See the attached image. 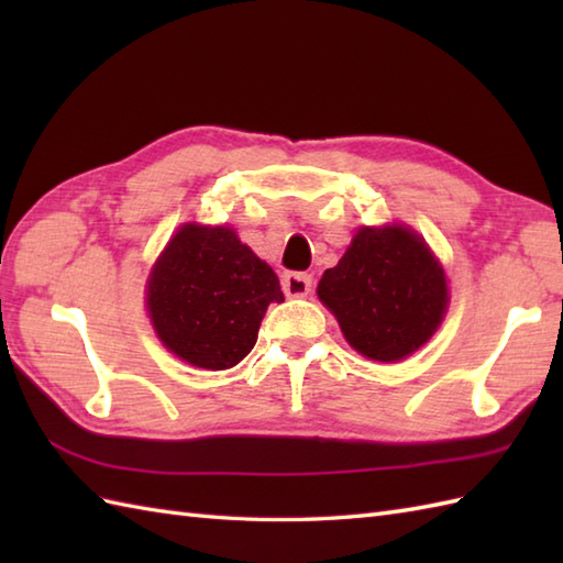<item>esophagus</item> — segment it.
Instances as JSON below:
<instances>
[{
	"label": "esophagus",
	"mask_w": 563,
	"mask_h": 563,
	"mask_svg": "<svg viewBox=\"0 0 563 563\" xmlns=\"http://www.w3.org/2000/svg\"><path fill=\"white\" fill-rule=\"evenodd\" d=\"M283 290L288 297H305L309 290H312V275L309 273H285Z\"/></svg>",
	"instance_id": "obj_1"
}]
</instances>
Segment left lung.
Returning a JSON list of instances; mask_svg holds the SVG:
<instances>
[{
  "instance_id": "obj_1",
  "label": "left lung",
  "mask_w": 563,
  "mask_h": 563,
  "mask_svg": "<svg viewBox=\"0 0 563 563\" xmlns=\"http://www.w3.org/2000/svg\"><path fill=\"white\" fill-rule=\"evenodd\" d=\"M361 355L397 363L421 349L448 312V280L423 236L404 224L361 227L317 285Z\"/></svg>"
}]
</instances>
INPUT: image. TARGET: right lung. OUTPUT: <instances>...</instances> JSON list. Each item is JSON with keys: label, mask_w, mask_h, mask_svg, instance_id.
I'll use <instances>...</instances> for the list:
<instances>
[{"label": "right lung", "mask_w": 563, "mask_h": 563, "mask_svg": "<svg viewBox=\"0 0 563 563\" xmlns=\"http://www.w3.org/2000/svg\"><path fill=\"white\" fill-rule=\"evenodd\" d=\"M147 312L159 341L188 365L227 369L244 361L271 302H283L278 275L232 227L188 222L152 266Z\"/></svg>", "instance_id": "1"}]
</instances>
